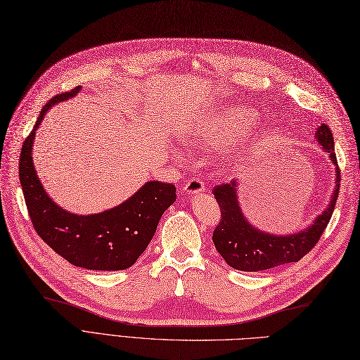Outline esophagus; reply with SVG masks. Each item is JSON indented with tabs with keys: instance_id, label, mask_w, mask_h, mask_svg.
<instances>
[{
	"instance_id": "34e87169",
	"label": "esophagus",
	"mask_w": 360,
	"mask_h": 360,
	"mask_svg": "<svg viewBox=\"0 0 360 360\" xmlns=\"http://www.w3.org/2000/svg\"><path fill=\"white\" fill-rule=\"evenodd\" d=\"M205 189V184L201 179H197V177H192L189 181H186V184H184V193L186 195H195V193H200Z\"/></svg>"
}]
</instances>
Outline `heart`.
I'll return each mask as SVG.
<instances>
[{
	"mask_svg": "<svg viewBox=\"0 0 360 360\" xmlns=\"http://www.w3.org/2000/svg\"><path fill=\"white\" fill-rule=\"evenodd\" d=\"M250 123V112L245 110H225L195 123L188 139L195 144L217 147L233 141Z\"/></svg>",
	"mask_w": 360,
	"mask_h": 360,
	"instance_id": "obj_1",
	"label": "heart"
}]
</instances>
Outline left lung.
I'll return each mask as SVG.
<instances>
[{"label": "left lung", "mask_w": 360, "mask_h": 360, "mask_svg": "<svg viewBox=\"0 0 360 360\" xmlns=\"http://www.w3.org/2000/svg\"><path fill=\"white\" fill-rule=\"evenodd\" d=\"M319 144L336 165V186L332 201L315 222L304 231L290 236H274L250 225L237 202V181L217 184L213 195L221 207V221L213 231V243L228 266L242 271H259L287 263H296L319 243L328 226L340 193L341 171L335 155L333 135L328 124H321L315 132Z\"/></svg>", "instance_id": "obj_1"}]
</instances>
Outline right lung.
Returning <instances> with one entry per match:
<instances>
[{
  "label": "right lung",
  "mask_w": 360,
  "mask_h": 360,
  "mask_svg": "<svg viewBox=\"0 0 360 360\" xmlns=\"http://www.w3.org/2000/svg\"><path fill=\"white\" fill-rule=\"evenodd\" d=\"M81 90L53 96L43 106L39 120L25 138L19 156V180L30 219L48 246L69 263L90 270H124L144 252L153 238L162 214L176 201V186L148 181L126 202L103 213L78 216L63 210L43 189L32 163L36 129L49 108Z\"/></svg>",
  "instance_id": "1"
}]
</instances>
